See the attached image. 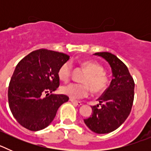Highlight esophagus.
<instances>
[{
	"instance_id": "1",
	"label": "esophagus",
	"mask_w": 151,
	"mask_h": 151,
	"mask_svg": "<svg viewBox=\"0 0 151 151\" xmlns=\"http://www.w3.org/2000/svg\"><path fill=\"white\" fill-rule=\"evenodd\" d=\"M70 101H71V102L73 103V104L76 105V106H81V105L82 104V102H79V101H74V100H73V99H70Z\"/></svg>"
}]
</instances>
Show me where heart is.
Returning a JSON list of instances; mask_svg holds the SVG:
<instances>
[{"mask_svg":"<svg viewBox=\"0 0 151 151\" xmlns=\"http://www.w3.org/2000/svg\"><path fill=\"white\" fill-rule=\"evenodd\" d=\"M82 66L87 74L82 79L85 84L70 83L64 85L60 91L63 94L73 100H78L87 97L89 88L94 93H100L104 91L108 83L107 77L104 73V68L97 63L91 60H85L82 63ZM73 66L69 61H66L60 66L57 76L63 82H68L71 77Z\"/></svg>","mask_w":151,"mask_h":151,"instance_id":"obj_1","label":"heart"}]
</instances>
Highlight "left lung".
Wrapping results in <instances>:
<instances>
[{"instance_id":"1","label":"left lung","mask_w":151,"mask_h":151,"mask_svg":"<svg viewBox=\"0 0 151 151\" xmlns=\"http://www.w3.org/2000/svg\"><path fill=\"white\" fill-rule=\"evenodd\" d=\"M94 55L103 57L110 64L113 79L97 99L99 104L91 106L92 115L85 119L84 122L92 132L106 134L118 129L130 114L134 101V82L127 66L116 56L109 52L95 53Z\"/></svg>"}]
</instances>
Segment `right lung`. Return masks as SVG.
<instances>
[{
	"label": "right lung",
	"mask_w": 151,
	"mask_h": 151,
	"mask_svg": "<svg viewBox=\"0 0 151 151\" xmlns=\"http://www.w3.org/2000/svg\"><path fill=\"white\" fill-rule=\"evenodd\" d=\"M69 59L63 53L39 49L17 64L9 84L8 101L12 114L24 128L39 131L47 127L58 108L69 101L66 95L52 94L60 85L57 71Z\"/></svg>",
	"instance_id": "add662e5"
}]
</instances>
